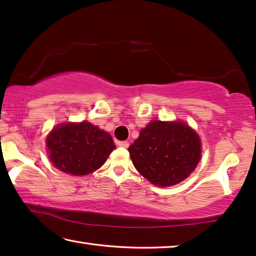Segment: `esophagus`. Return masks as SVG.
Returning a JSON list of instances; mask_svg holds the SVG:
<instances>
[{"label":"esophagus","instance_id":"34e87169","mask_svg":"<svg viewBox=\"0 0 256 256\" xmlns=\"http://www.w3.org/2000/svg\"><path fill=\"white\" fill-rule=\"evenodd\" d=\"M116 144L121 148H124V149H127V148L129 146V143L127 142V140H121V142H118Z\"/></svg>","mask_w":256,"mask_h":256}]
</instances>
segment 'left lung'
<instances>
[{
    "label": "left lung",
    "mask_w": 256,
    "mask_h": 256,
    "mask_svg": "<svg viewBox=\"0 0 256 256\" xmlns=\"http://www.w3.org/2000/svg\"><path fill=\"white\" fill-rule=\"evenodd\" d=\"M132 162L159 187L176 184L194 171L201 158L200 137L182 122L152 121L129 146Z\"/></svg>",
    "instance_id": "1"
}]
</instances>
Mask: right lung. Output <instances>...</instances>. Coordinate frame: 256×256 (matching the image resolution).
Listing matches in <instances>:
<instances>
[{"mask_svg": "<svg viewBox=\"0 0 256 256\" xmlns=\"http://www.w3.org/2000/svg\"><path fill=\"white\" fill-rule=\"evenodd\" d=\"M46 143L55 168L77 176L98 170L116 148L108 132L85 121L58 126Z\"/></svg>", "mask_w": 256, "mask_h": 256, "instance_id": "obj_1", "label": "right lung"}]
</instances>
